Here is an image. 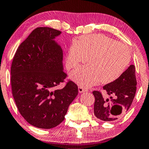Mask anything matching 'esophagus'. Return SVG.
Instances as JSON below:
<instances>
[{
  "label": "esophagus",
  "instance_id": "34e87169",
  "mask_svg": "<svg viewBox=\"0 0 149 149\" xmlns=\"http://www.w3.org/2000/svg\"><path fill=\"white\" fill-rule=\"evenodd\" d=\"M78 92H79V93H84L87 92V90L85 89H84L82 87H81V86H79L78 87Z\"/></svg>",
  "mask_w": 149,
  "mask_h": 149
}]
</instances>
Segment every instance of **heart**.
I'll list each match as a JSON object with an SVG mask.
<instances>
[{
    "label": "heart",
    "mask_w": 149,
    "mask_h": 149,
    "mask_svg": "<svg viewBox=\"0 0 149 149\" xmlns=\"http://www.w3.org/2000/svg\"><path fill=\"white\" fill-rule=\"evenodd\" d=\"M89 57V64L77 68L71 78L80 86L89 87L100 82L104 84L115 81L124 73L130 64L131 54L124 44L101 34L82 36L78 44L69 48L66 65L76 67Z\"/></svg>",
    "instance_id": "obj_1"
}]
</instances>
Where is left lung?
I'll use <instances>...</instances> for the list:
<instances>
[{"instance_id": "left-lung-1", "label": "left lung", "mask_w": 149, "mask_h": 149, "mask_svg": "<svg viewBox=\"0 0 149 149\" xmlns=\"http://www.w3.org/2000/svg\"><path fill=\"white\" fill-rule=\"evenodd\" d=\"M135 67L130 65L115 81L103 86L110 98H103L101 93L94 91V115L105 121L119 119L128 112L132 105L137 89Z\"/></svg>"}]
</instances>
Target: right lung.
<instances>
[{
    "label": "right lung",
    "mask_w": 149,
    "mask_h": 149,
    "mask_svg": "<svg viewBox=\"0 0 149 149\" xmlns=\"http://www.w3.org/2000/svg\"><path fill=\"white\" fill-rule=\"evenodd\" d=\"M61 31L36 28L18 48L11 67L12 95L18 110L32 126L50 129L64 119L69 105L78 95V86L67 77L63 51L55 39Z\"/></svg>",
    "instance_id": "1"
}]
</instances>
